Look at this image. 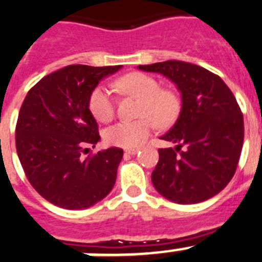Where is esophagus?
Here are the masks:
<instances>
[{
  "mask_svg": "<svg viewBox=\"0 0 262 262\" xmlns=\"http://www.w3.org/2000/svg\"><path fill=\"white\" fill-rule=\"evenodd\" d=\"M140 150V147H128V149H125V153L126 154H136Z\"/></svg>",
  "mask_w": 262,
  "mask_h": 262,
  "instance_id": "34e87169",
  "label": "esophagus"
}]
</instances>
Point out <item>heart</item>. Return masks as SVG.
<instances>
[{"label":"heart","mask_w":262,"mask_h":262,"mask_svg":"<svg viewBox=\"0 0 262 262\" xmlns=\"http://www.w3.org/2000/svg\"><path fill=\"white\" fill-rule=\"evenodd\" d=\"M116 90L141 100L136 121H118L105 129L104 138L109 145L132 147L145 140L153 129L167 128L177 120L181 100L171 90L161 88L157 79L144 72H130L115 81ZM91 113L101 122H108L115 116V100L105 87H96L88 100Z\"/></svg>","instance_id":"b5f03b06"}]
</instances>
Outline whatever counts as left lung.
Instances as JSON below:
<instances>
[{
    "mask_svg": "<svg viewBox=\"0 0 262 262\" xmlns=\"http://www.w3.org/2000/svg\"><path fill=\"white\" fill-rule=\"evenodd\" d=\"M177 84L182 109L161 140L177 146L159 149L151 182L159 194L179 204L204 202L219 194L235 175L244 142V118L222 77L181 60L138 66Z\"/></svg>",
    "mask_w": 262,
    "mask_h": 262,
    "instance_id": "8db88e82",
    "label": "left lung"
}]
</instances>
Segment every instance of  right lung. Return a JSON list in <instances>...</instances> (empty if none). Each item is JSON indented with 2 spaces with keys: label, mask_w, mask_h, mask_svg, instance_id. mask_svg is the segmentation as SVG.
<instances>
[{
  "label": "right lung",
  "mask_w": 262,
  "mask_h": 262,
  "mask_svg": "<svg viewBox=\"0 0 262 262\" xmlns=\"http://www.w3.org/2000/svg\"><path fill=\"white\" fill-rule=\"evenodd\" d=\"M120 68L67 66L27 92L15 126V146L30 185L50 203L84 210L112 191L122 149L83 153L100 141L88 106L91 92Z\"/></svg>",
  "instance_id": "obj_1"
}]
</instances>
